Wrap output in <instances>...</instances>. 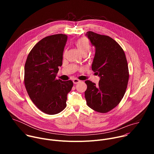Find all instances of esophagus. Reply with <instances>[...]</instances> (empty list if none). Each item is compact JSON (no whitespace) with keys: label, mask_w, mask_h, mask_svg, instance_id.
<instances>
[{"label":"esophagus","mask_w":154,"mask_h":154,"mask_svg":"<svg viewBox=\"0 0 154 154\" xmlns=\"http://www.w3.org/2000/svg\"><path fill=\"white\" fill-rule=\"evenodd\" d=\"M80 82V80H79V79H74L73 80V83H74V84H77V83H79Z\"/></svg>","instance_id":"obj_1"}]
</instances>
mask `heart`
Wrapping results in <instances>:
<instances>
[{
  "mask_svg": "<svg viewBox=\"0 0 154 154\" xmlns=\"http://www.w3.org/2000/svg\"><path fill=\"white\" fill-rule=\"evenodd\" d=\"M75 46L77 47L79 50L80 51V52L83 55L87 54L89 52V51L91 48V44L89 40L85 37L79 38L75 41ZM65 53H66V51H64L63 52V56L65 55Z\"/></svg>",
  "mask_w": 154,
  "mask_h": 154,
  "instance_id": "1",
  "label": "heart"
}]
</instances>
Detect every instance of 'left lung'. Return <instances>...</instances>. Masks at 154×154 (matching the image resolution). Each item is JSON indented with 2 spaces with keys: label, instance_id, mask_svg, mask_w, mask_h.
<instances>
[{
  "label": "left lung",
  "instance_id": "8db88e82",
  "mask_svg": "<svg viewBox=\"0 0 154 154\" xmlns=\"http://www.w3.org/2000/svg\"><path fill=\"white\" fill-rule=\"evenodd\" d=\"M86 35L96 49L92 70L100 79L97 85L85 81V96L90 108L105 113L115 108L125 94L129 78L128 64L122 48L113 38L91 31Z\"/></svg>",
  "mask_w": 154,
  "mask_h": 154
}]
</instances>
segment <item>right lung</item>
<instances>
[{
  "mask_svg": "<svg viewBox=\"0 0 154 154\" xmlns=\"http://www.w3.org/2000/svg\"><path fill=\"white\" fill-rule=\"evenodd\" d=\"M67 39L64 34L42 38L32 48L25 64L27 93L36 107L48 115L57 114L66 108L67 94L73 86L72 80L56 79Z\"/></svg>",
  "mask_w": 154,
  "mask_h": 154,
  "instance_id": "obj_1",
  "label": "right lung"
}]
</instances>
